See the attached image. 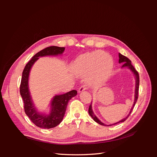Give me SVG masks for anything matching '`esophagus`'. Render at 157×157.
Listing matches in <instances>:
<instances>
[{
  "label": "esophagus",
  "mask_w": 157,
  "mask_h": 157,
  "mask_svg": "<svg viewBox=\"0 0 157 157\" xmlns=\"http://www.w3.org/2000/svg\"><path fill=\"white\" fill-rule=\"evenodd\" d=\"M86 88L84 86H82L81 87H80L79 89H78V92L79 93H82V92L85 91V90H86Z\"/></svg>",
  "instance_id": "1"
}]
</instances>
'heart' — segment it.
Returning <instances> with one entry per match:
<instances>
[{
	"mask_svg": "<svg viewBox=\"0 0 157 157\" xmlns=\"http://www.w3.org/2000/svg\"><path fill=\"white\" fill-rule=\"evenodd\" d=\"M73 69L80 75H88L86 81L93 86H102L110 77L113 69L111 57L103 51L80 56L75 59Z\"/></svg>",
	"mask_w": 157,
	"mask_h": 157,
	"instance_id": "obj_1",
	"label": "heart"
}]
</instances>
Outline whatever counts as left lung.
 Returning <instances> with one entry per match:
<instances>
[{"mask_svg": "<svg viewBox=\"0 0 157 157\" xmlns=\"http://www.w3.org/2000/svg\"><path fill=\"white\" fill-rule=\"evenodd\" d=\"M118 57H119V60H118V63H124V64L122 65V68H123V67H127V68L129 69L132 71V72L133 73H134V76H135V77H136V88H135L134 101V104H133L132 107L131 108L130 111L129 113H128V115H127L126 117L124 118H123V119L121 120L120 121H118V122L115 123V124H109V125H105V124H104V123H103L102 122H101L100 121H99V120L98 119V117H97L96 115H95V114L94 113V112H93V111H92V102L91 104H90V105L89 109H88V113H89V115H90V117H91L93 118V120H94L95 122H96L97 123H98V124H99L100 125H102V126H112V125H113V124H118V123L124 122V121L127 119V118H128V117L130 116V113H132V110H133V108H134V107L135 106V104H136V101H137V98H138L139 84H140V77H139L138 72H137V71L135 69V68L134 67V66H133V65H132L131 61H130L129 59H128V58H126V56H123V55H122L121 54L119 53V54H118Z\"/></svg>", "mask_w": 157, "mask_h": 157, "instance_id": "1", "label": "left lung"}]
</instances>
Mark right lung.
<instances>
[{"instance_id": "add662e5", "label": "right lung", "mask_w": 157, "mask_h": 157, "mask_svg": "<svg viewBox=\"0 0 157 157\" xmlns=\"http://www.w3.org/2000/svg\"><path fill=\"white\" fill-rule=\"evenodd\" d=\"M65 50L64 47L49 46L38 52L28 62L23 69L20 84V94L24 103V109L26 115L36 126L44 129L54 128L62 121L66 109L70 99L77 96V90L64 94L56 95L52 98L50 103L49 113H40L34 105L29 88V77L32 66L39 59L40 57L47 56L61 55Z\"/></svg>"}]
</instances>
